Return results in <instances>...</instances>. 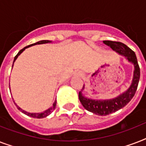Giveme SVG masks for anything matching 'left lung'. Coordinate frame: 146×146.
<instances>
[{
  "instance_id": "left-lung-1",
  "label": "left lung",
  "mask_w": 146,
  "mask_h": 146,
  "mask_svg": "<svg viewBox=\"0 0 146 146\" xmlns=\"http://www.w3.org/2000/svg\"><path fill=\"white\" fill-rule=\"evenodd\" d=\"M103 42L108 46L111 47V48L115 50L116 52H117L119 54L124 56L127 60L132 63L134 66L133 78L131 86L125 92L117 98L107 100H95L87 98L83 96L81 91L79 92V98L80 102L87 111L96 113L97 115L106 116L121 109L131 101L138 87L139 81L140 78V69L139 66L136 54L126 44L122 42L113 41H104ZM83 89L84 86L82 89V91Z\"/></svg>"
}]
</instances>
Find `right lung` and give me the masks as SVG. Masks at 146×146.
Here are the masks:
<instances>
[{
	"mask_svg": "<svg viewBox=\"0 0 146 146\" xmlns=\"http://www.w3.org/2000/svg\"><path fill=\"white\" fill-rule=\"evenodd\" d=\"M49 42H51L50 41H48V40H42V41H39V42H36V43H34V44H30V45H28V46L25 47V48H23L22 49V50H20L18 52V54H17L16 56H15L14 57V60H13V64H14L15 60H17V58L18 57V56H19L20 54H21L23 51L26 48H29V47L30 46H33V45H35V44H45V43H49ZM12 66V67H13ZM56 104H57V101L55 100V102H54V104H53V106L51 107V108H48V110H46V111H44V112H42V113H29V112H26V111H24V110H23V109H21L20 108H19L18 105H17V104L15 103V104H16V106H17V108L18 109H19V111H21L22 113H25V114H26L27 116H29V117H34V118H44V117H46L47 116H48L50 113H51V112H52L54 110L55 107H56Z\"/></svg>",
	"mask_w": 146,
	"mask_h": 146,
	"instance_id": "add662e5",
	"label": "right lung"
}]
</instances>
